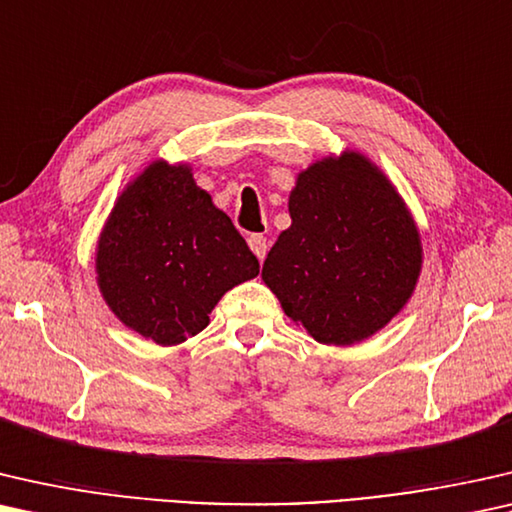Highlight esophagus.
Returning a JSON list of instances; mask_svg holds the SVG:
<instances>
[{
    "instance_id": "obj_1",
    "label": "esophagus",
    "mask_w": 512,
    "mask_h": 512,
    "mask_svg": "<svg viewBox=\"0 0 512 512\" xmlns=\"http://www.w3.org/2000/svg\"><path fill=\"white\" fill-rule=\"evenodd\" d=\"M248 246H250V250H253L259 262H264L266 250H269V241H266V236L253 234V236H250V239H248Z\"/></svg>"
}]
</instances>
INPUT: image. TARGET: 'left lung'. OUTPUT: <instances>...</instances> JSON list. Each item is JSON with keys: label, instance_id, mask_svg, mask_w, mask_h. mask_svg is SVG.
<instances>
[{"label": "left lung", "instance_id": "obj_1", "mask_svg": "<svg viewBox=\"0 0 512 512\" xmlns=\"http://www.w3.org/2000/svg\"><path fill=\"white\" fill-rule=\"evenodd\" d=\"M262 280L318 343L355 345L399 315L422 271V241L397 187L357 150L322 157L290 192Z\"/></svg>", "mask_w": 512, "mask_h": 512}]
</instances>
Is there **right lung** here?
Returning a JSON list of instances; mask_svg holds the SVG:
<instances>
[{
    "instance_id": "add662e5",
    "label": "right lung",
    "mask_w": 512,
    "mask_h": 512,
    "mask_svg": "<svg viewBox=\"0 0 512 512\" xmlns=\"http://www.w3.org/2000/svg\"><path fill=\"white\" fill-rule=\"evenodd\" d=\"M97 285L122 325L178 345L208 325L222 294L259 273L257 257L190 164L150 162L115 201L97 241Z\"/></svg>"
}]
</instances>
